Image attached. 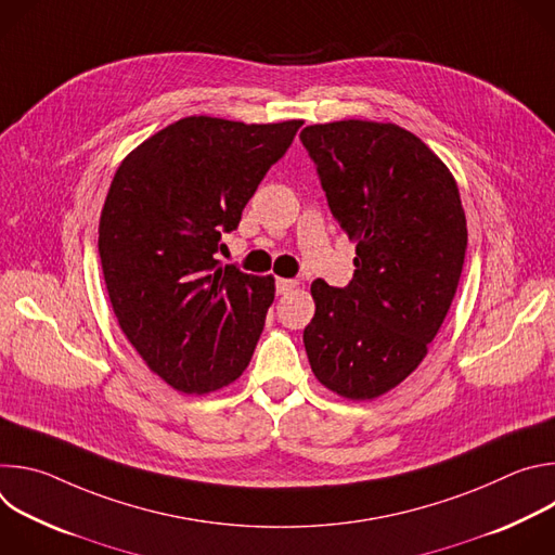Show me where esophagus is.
Here are the masks:
<instances>
[{
  "instance_id": "34e87169",
  "label": "esophagus",
  "mask_w": 555,
  "mask_h": 555,
  "mask_svg": "<svg viewBox=\"0 0 555 555\" xmlns=\"http://www.w3.org/2000/svg\"><path fill=\"white\" fill-rule=\"evenodd\" d=\"M296 287L294 279H276V294H289Z\"/></svg>"
}]
</instances>
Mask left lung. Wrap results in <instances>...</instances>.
Wrapping results in <instances>:
<instances>
[{"label": "left lung", "instance_id": "8db88e82", "mask_svg": "<svg viewBox=\"0 0 555 555\" xmlns=\"http://www.w3.org/2000/svg\"><path fill=\"white\" fill-rule=\"evenodd\" d=\"M300 142L356 242L349 285L311 283L305 351L330 390L373 400L420 366L450 309L467 248L459 189L439 157L392 122L309 125Z\"/></svg>", "mask_w": 555, "mask_h": 555}]
</instances>
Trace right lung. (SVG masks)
<instances>
[{
	"label": "right lung",
	"instance_id": "right-lung-1",
	"mask_svg": "<svg viewBox=\"0 0 555 555\" xmlns=\"http://www.w3.org/2000/svg\"><path fill=\"white\" fill-rule=\"evenodd\" d=\"M300 125L189 116L114 176L99 223L109 300L146 366L182 392L228 386L250 364L274 279L219 268L215 255Z\"/></svg>",
	"mask_w": 555,
	"mask_h": 555
}]
</instances>
